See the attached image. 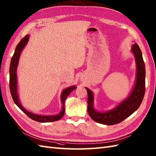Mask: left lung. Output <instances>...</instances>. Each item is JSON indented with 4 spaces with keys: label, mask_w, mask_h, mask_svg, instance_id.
Here are the masks:
<instances>
[{
    "label": "left lung",
    "mask_w": 156,
    "mask_h": 156,
    "mask_svg": "<svg viewBox=\"0 0 156 156\" xmlns=\"http://www.w3.org/2000/svg\"><path fill=\"white\" fill-rule=\"evenodd\" d=\"M131 51L134 55L136 64V82L129 96L119 103L113 109L106 112L95 110L94 106V94L89 88L88 92V112L94 121L105 125H114L122 122L136 111L142 102L145 94L146 68L142 53L137 43L132 46Z\"/></svg>",
    "instance_id": "1"
}]
</instances>
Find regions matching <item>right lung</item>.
Masks as SVG:
<instances>
[{
    "instance_id": "1",
    "label": "right lung",
    "mask_w": 156,
    "mask_h": 156,
    "mask_svg": "<svg viewBox=\"0 0 156 156\" xmlns=\"http://www.w3.org/2000/svg\"><path fill=\"white\" fill-rule=\"evenodd\" d=\"M29 36L28 34L26 35L25 37L20 40V42L18 44L15 48V51L13 54V56L10 61V69H9V74H10V93H11V96L13 99L14 102L16 104V106L19 107L20 109L23 111L24 114H26L29 118H30L32 119L34 121H37L38 122H51L59 120L60 119L62 118L65 112V108H64V103L65 100H66V98L70 94V92L73 91L76 88V86H72L68 88H65L62 92L61 93L60 96V100H61V104H62V110L60 112L59 114L56 115H39L36 114L28 111L23 106L19 100V94H18V88H17V68L18 65H19V62L20 59V56L22 51L24 49V48L29 41Z\"/></svg>"
}]
</instances>
